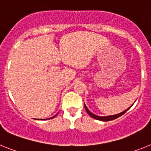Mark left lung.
Here are the masks:
<instances>
[{"label":"left lung","mask_w":151,"mask_h":151,"mask_svg":"<svg viewBox=\"0 0 151 151\" xmlns=\"http://www.w3.org/2000/svg\"><path fill=\"white\" fill-rule=\"evenodd\" d=\"M133 105V104H132ZM132 105L130 106V107H128V108L127 109V110H125L124 111H123V112L120 113V114H114V115H111V116H97V115H95L94 114H93L92 112H91V111L87 109V107H86L85 104H84V107H85V110L87 111V114L90 115V116H91V117H93V118L96 119V120H98V121H112V120H114V119H116L118 118L119 116H122L123 114H124L125 113L127 112V111H128L129 109L130 108V107H132Z\"/></svg>","instance_id":"1"}]
</instances>
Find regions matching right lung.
I'll return each mask as SVG.
<instances>
[{"label":"right lung","instance_id":"obj_1","mask_svg":"<svg viewBox=\"0 0 151 151\" xmlns=\"http://www.w3.org/2000/svg\"><path fill=\"white\" fill-rule=\"evenodd\" d=\"M58 114H57L56 115H54V116H52V117H50V118H48V119H52V118H54V117H55V116H56L57 115H58ZM37 120H39V119H37ZM40 120H42V119H40ZM43 120H45V119H43ZM46 120H47V119H46Z\"/></svg>","mask_w":151,"mask_h":151}]
</instances>
